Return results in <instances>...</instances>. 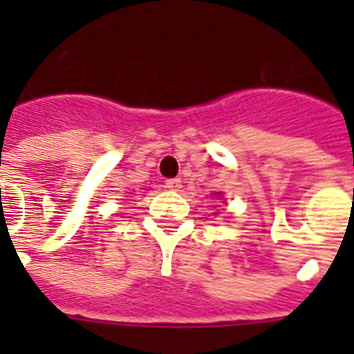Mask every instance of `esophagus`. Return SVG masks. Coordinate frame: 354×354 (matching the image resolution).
Segmentation results:
<instances>
[{
  "mask_svg": "<svg viewBox=\"0 0 354 354\" xmlns=\"http://www.w3.org/2000/svg\"><path fill=\"white\" fill-rule=\"evenodd\" d=\"M165 187H167V189H172V192H178V189L182 187V180H180V178H170V180L165 182Z\"/></svg>",
  "mask_w": 354,
  "mask_h": 354,
  "instance_id": "obj_1",
  "label": "esophagus"
}]
</instances>
